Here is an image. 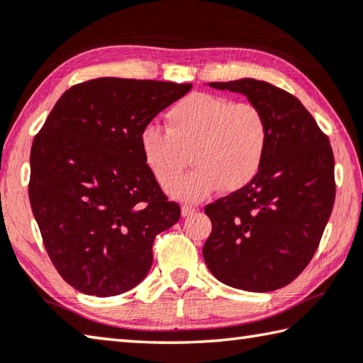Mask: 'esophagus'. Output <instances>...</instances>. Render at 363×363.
I'll return each mask as SVG.
<instances>
[{
  "label": "esophagus",
  "instance_id": "34e87169",
  "mask_svg": "<svg viewBox=\"0 0 363 363\" xmlns=\"http://www.w3.org/2000/svg\"><path fill=\"white\" fill-rule=\"evenodd\" d=\"M197 210H199L197 206H194V205H191V203H184V205L181 206V213H182V216H191L192 213H195Z\"/></svg>",
  "mask_w": 363,
  "mask_h": 363
}]
</instances>
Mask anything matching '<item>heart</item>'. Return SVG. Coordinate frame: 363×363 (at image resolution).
<instances>
[{
    "label": "heart",
    "mask_w": 363,
    "mask_h": 363,
    "mask_svg": "<svg viewBox=\"0 0 363 363\" xmlns=\"http://www.w3.org/2000/svg\"><path fill=\"white\" fill-rule=\"evenodd\" d=\"M166 130L145 125L139 134L143 163L161 186L171 189L191 153L194 171L176 184L187 200H203L221 186L233 192L258 174L268 145V125L252 103L192 94L164 114Z\"/></svg>",
    "instance_id": "heart-1"
}]
</instances>
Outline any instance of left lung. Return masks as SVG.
Segmentation results:
<instances>
[{
    "label": "left lung",
    "mask_w": 363,
    "mask_h": 363,
    "mask_svg": "<svg viewBox=\"0 0 363 363\" xmlns=\"http://www.w3.org/2000/svg\"><path fill=\"white\" fill-rule=\"evenodd\" d=\"M247 96L263 113L268 145L247 186L205 206L211 234L203 258L235 289L269 292L294 281L318 249L336 197L328 137L294 95L255 79L210 82Z\"/></svg>",
    "instance_id": "1"
}]
</instances>
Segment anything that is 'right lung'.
Wrapping results in <instances>:
<instances>
[{"mask_svg":"<svg viewBox=\"0 0 363 363\" xmlns=\"http://www.w3.org/2000/svg\"><path fill=\"white\" fill-rule=\"evenodd\" d=\"M192 84L100 77L66 90L32 143L28 199L66 283L111 297L150 272L155 235L179 221L139 134Z\"/></svg>","mask_w":363,"mask_h":363,"instance_id":"right-lung-1","label":"right lung"}]
</instances>
